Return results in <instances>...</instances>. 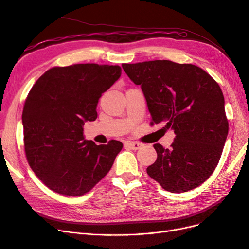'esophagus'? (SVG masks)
<instances>
[{
    "label": "esophagus",
    "mask_w": 249,
    "mask_h": 249,
    "mask_svg": "<svg viewBox=\"0 0 249 249\" xmlns=\"http://www.w3.org/2000/svg\"><path fill=\"white\" fill-rule=\"evenodd\" d=\"M126 145L129 146L130 148H132V149H135V150H137V149H139V148H141L142 146H143V144L142 143H140V142H131V141H129V142H126Z\"/></svg>",
    "instance_id": "34e87169"
}]
</instances>
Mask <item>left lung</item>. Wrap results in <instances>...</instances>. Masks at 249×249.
I'll return each mask as SVG.
<instances>
[{"label":"left lung","mask_w":249,"mask_h":249,"mask_svg":"<svg viewBox=\"0 0 249 249\" xmlns=\"http://www.w3.org/2000/svg\"><path fill=\"white\" fill-rule=\"evenodd\" d=\"M123 69L145 96L152 123L176 134L171 147L154 144L156 162L147 175L163 189H194L214 172L229 133L224 97L218 83L200 67L155 60Z\"/></svg>","instance_id":"8db88e82"}]
</instances>
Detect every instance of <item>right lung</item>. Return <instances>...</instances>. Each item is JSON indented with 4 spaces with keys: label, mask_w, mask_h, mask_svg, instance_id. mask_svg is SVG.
<instances>
[{
    "label": "right lung",
    "mask_w": 249,
    "mask_h": 249,
    "mask_svg": "<svg viewBox=\"0 0 249 249\" xmlns=\"http://www.w3.org/2000/svg\"><path fill=\"white\" fill-rule=\"evenodd\" d=\"M120 74L118 65L56 66L30 90L21 115L25 153L30 167L51 190L81 196L111 169L123 143L96 145L85 140L83 125L96 119L102 93Z\"/></svg>",
    "instance_id": "add662e5"
}]
</instances>
